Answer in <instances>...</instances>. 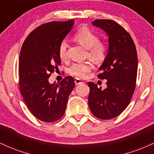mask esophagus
<instances>
[{
	"label": "esophagus",
	"instance_id": "obj_1",
	"mask_svg": "<svg viewBox=\"0 0 154 154\" xmlns=\"http://www.w3.org/2000/svg\"><path fill=\"white\" fill-rule=\"evenodd\" d=\"M75 84L77 85H78L82 84L83 81H82V80H81V79H79L78 78H75Z\"/></svg>",
	"mask_w": 154,
	"mask_h": 154
}]
</instances>
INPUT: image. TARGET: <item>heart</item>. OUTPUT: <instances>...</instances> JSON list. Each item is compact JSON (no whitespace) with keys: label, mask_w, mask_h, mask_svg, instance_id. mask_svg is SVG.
<instances>
[{"label":"heart","mask_w":154,"mask_h":154,"mask_svg":"<svg viewBox=\"0 0 154 154\" xmlns=\"http://www.w3.org/2000/svg\"><path fill=\"white\" fill-rule=\"evenodd\" d=\"M74 39L79 44L88 49V56L96 62H101L106 56L107 48L103 43L99 42V38L96 34L87 27H82L74 35ZM68 45L66 41H62L59 45V54L61 59L67 57ZM92 69L89 62L75 63L70 66L69 72L72 75L79 78H84Z\"/></svg>","instance_id":"heart-1"}]
</instances>
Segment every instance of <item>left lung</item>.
I'll use <instances>...</instances> for the list:
<instances>
[{"mask_svg":"<svg viewBox=\"0 0 154 154\" xmlns=\"http://www.w3.org/2000/svg\"><path fill=\"white\" fill-rule=\"evenodd\" d=\"M106 33L109 48L99 67L98 77L106 79L107 88L89 82L88 105L91 112L101 119L119 116L128 107L135 88L137 72L136 48L130 35L113 20L96 19L92 22Z\"/></svg>","mask_w":154,"mask_h":154,"instance_id":"obj_1","label":"left lung"}]
</instances>
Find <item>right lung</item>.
<instances>
[{
	"label": "right lung",
	"mask_w": 154,
	"mask_h": 154,
	"mask_svg": "<svg viewBox=\"0 0 154 154\" xmlns=\"http://www.w3.org/2000/svg\"><path fill=\"white\" fill-rule=\"evenodd\" d=\"M73 19L42 24L27 36L19 59V88L28 109L37 119L52 122L61 118L75 85L67 76L60 83L48 78L61 63L59 45L73 27Z\"/></svg>",
	"instance_id": "add662e5"
}]
</instances>
